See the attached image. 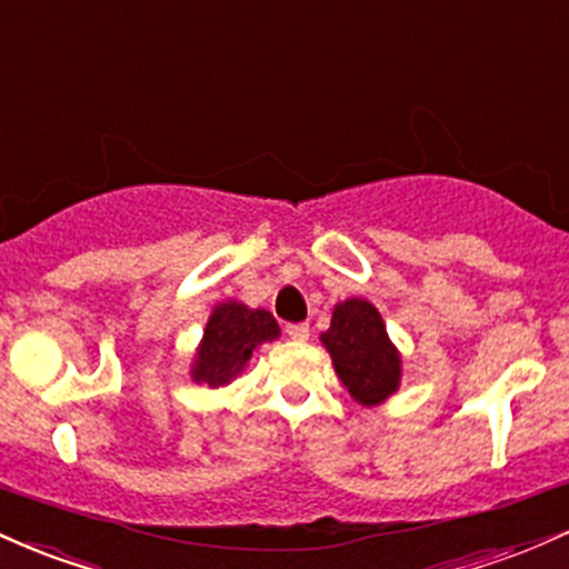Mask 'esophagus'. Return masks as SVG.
<instances>
[{
	"mask_svg": "<svg viewBox=\"0 0 569 569\" xmlns=\"http://www.w3.org/2000/svg\"><path fill=\"white\" fill-rule=\"evenodd\" d=\"M286 335H289L293 342H307V339H310V326H307V323H289V326H286Z\"/></svg>",
	"mask_w": 569,
	"mask_h": 569,
	"instance_id": "obj_1",
	"label": "esophagus"
}]
</instances>
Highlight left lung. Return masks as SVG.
<instances>
[{
	"label": "left lung",
	"instance_id": "obj_1",
	"mask_svg": "<svg viewBox=\"0 0 569 569\" xmlns=\"http://www.w3.org/2000/svg\"><path fill=\"white\" fill-rule=\"evenodd\" d=\"M323 348L335 361L337 377L363 407H377L401 382V356L390 342L380 310L367 299H345L331 312Z\"/></svg>",
	"mask_w": 569,
	"mask_h": 569
}]
</instances>
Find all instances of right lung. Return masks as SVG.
<instances>
[{
	"instance_id": "add662e5",
	"label": "right lung",
	"mask_w": 569,
	"mask_h": 569,
	"mask_svg": "<svg viewBox=\"0 0 569 569\" xmlns=\"http://www.w3.org/2000/svg\"><path fill=\"white\" fill-rule=\"evenodd\" d=\"M280 337L276 318L240 302H221L208 318L202 342L192 363V380L211 388L232 382L246 369L259 345Z\"/></svg>"
}]
</instances>
